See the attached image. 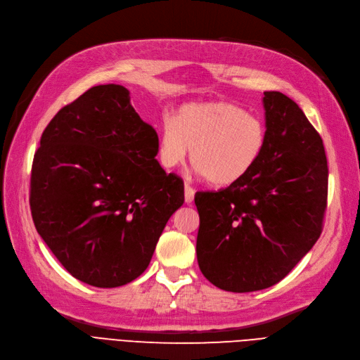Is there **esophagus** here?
<instances>
[{
    "instance_id": "1",
    "label": "esophagus",
    "mask_w": 360,
    "mask_h": 360,
    "mask_svg": "<svg viewBox=\"0 0 360 360\" xmlns=\"http://www.w3.org/2000/svg\"><path fill=\"white\" fill-rule=\"evenodd\" d=\"M184 197H185V203H187V205L193 203V200H194V190L190 187L188 184H185V187H184Z\"/></svg>"
}]
</instances>
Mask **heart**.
<instances>
[{
  "instance_id": "heart-1",
  "label": "heart",
  "mask_w": 360,
  "mask_h": 360,
  "mask_svg": "<svg viewBox=\"0 0 360 360\" xmlns=\"http://www.w3.org/2000/svg\"><path fill=\"white\" fill-rule=\"evenodd\" d=\"M266 145V127L256 115L224 100L187 103L176 120L160 127L158 161L167 170L187 160L214 187L245 179L257 166Z\"/></svg>"
}]
</instances>
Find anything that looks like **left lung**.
Listing matches in <instances>:
<instances>
[{
	"instance_id": "left-lung-1",
	"label": "left lung",
	"mask_w": 360,
	"mask_h": 360,
	"mask_svg": "<svg viewBox=\"0 0 360 360\" xmlns=\"http://www.w3.org/2000/svg\"><path fill=\"white\" fill-rule=\"evenodd\" d=\"M266 145L250 175L221 191H199L197 262L205 278L233 293L268 288L320 238L328 161L320 134L297 104L263 92Z\"/></svg>"
}]
</instances>
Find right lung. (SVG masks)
<instances>
[{
  "label": "right lung",
  "instance_id": "right-lung-1",
  "mask_svg": "<svg viewBox=\"0 0 360 360\" xmlns=\"http://www.w3.org/2000/svg\"><path fill=\"white\" fill-rule=\"evenodd\" d=\"M158 136L122 85H98L46 127L32 161L31 214L53 256L79 281L129 284L153 259L184 182L155 160Z\"/></svg>",
  "mask_w": 360,
  "mask_h": 360
}]
</instances>
